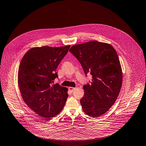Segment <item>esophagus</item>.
Segmentation results:
<instances>
[{
  "mask_svg": "<svg viewBox=\"0 0 146 146\" xmlns=\"http://www.w3.org/2000/svg\"><path fill=\"white\" fill-rule=\"evenodd\" d=\"M75 89V88H73V87H69L68 88V90L71 93H72L73 91Z\"/></svg>",
  "mask_w": 146,
  "mask_h": 146,
  "instance_id": "esophagus-1",
  "label": "esophagus"
}]
</instances>
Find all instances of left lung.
Returning a JSON list of instances; mask_svg holds the SVG:
<instances>
[{"instance_id": "8db88e82", "label": "left lung", "mask_w": 146, "mask_h": 146, "mask_svg": "<svg viewBox=\"0 0 146 146\" xmlns=\"http://www.w3.org/2000/svg\"><path fill=\"white\" fill-rule=\"evenodd\" d=\"M69 51L79 61L90 84L83 86V111L92 117L106 113L115 102L122 84V70L117 53L109 43L97 40L72 46Z\"/></svg>"}]
</instances>
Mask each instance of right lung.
Wrapping results in <instances>:
<instances>
[{
    "instance_id": "add662e5",
    "label": "right lung",
    "mask_w": 146,
    "mask_h": 146,
    "mask_svg": "<svg viewBox=\"0 0 146 146\" xmlns=\"http://www.w3.org/2000/svg\"><path fill=\"white\" fill-rule=\"evenodd\" d=\"M70 47H33L21 61L18 83L22 98L33 111L46 119L59 114L66 103L67 88L52 83L58 78L56 70Z\"/></svg>"
}]
</instances>
